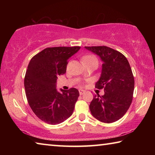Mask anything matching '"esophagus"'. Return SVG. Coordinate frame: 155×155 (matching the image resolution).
I'll return each mask as SVG.
<instances>
[{
	"mask_svg": "<svg viewBox=\"0 0 155 155\" xmlns=\"http://www.w3.org/2000/svg\"><path fill=\"white\" fill-rule=\"evenodd\" d=\"M85 91L83 90H79V94L80 95H83L84 94H85Z\"/></svg>",
	"mask_w": 155,
	"mask_h": 155,
	"instance_id": "obj_1",
	"label": "esophagus"
}]
</instances>
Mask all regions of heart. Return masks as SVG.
Instances as JSON below:
<instances>
[{
    "instance_id": "1",
    "label": "heart",
    "mask_w": 155,
    "mask_h": 155,
    "mask_svg": "<svg viewBox=\"0 0 155 155\" xmlns=\"http://www.w3.org/2000/svg\"><path fill=\"white\" fill-rule=\"evenodd\" d=\"M83 62L86 61H97L96 58L93 55H86L84 56L82 59Z\"/></svg>"
}]
</instances>
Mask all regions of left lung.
Returning <instances> with one entry per match:
<instances>
[{
	"label": "left lung",
	"instance_id": "left-lung-1",
	"mask_svg": "<svg viewBox=\"0 0 155 155\" xmlns=\"http://www.w3.org/2000/svg\"><path fill=\"white\" fill-rule=\"evenodd\" d=\"M85 48L103 63L96 87L104 88V94L94 96L90 104L91 114L102 122H114L124 116L133 100L135 81L130 64L122 53L109 47Z\"/></svg>",
	"mask_w": 155,
	"mask_h": 155
}]
</instances>
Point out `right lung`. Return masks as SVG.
Instances as JSON below:
<instances>
[{
	"label": "right lung",
	"mask_w": 155,
	"mask_h": 155,
	"mask_svg": "<svg viewBox=\"0 0 155 155\" xmlns=\"http://www.w3.org/2000/svg\"><path fill=\"white\" fill-rule=\"evenodd\" d=\"M80 46L47 48L34 56L25 78L26 96L31 109L44 122L55 125L71 116L79 92L57 89L58 75L66 72L68 60Z\"/></svg>",
	"instance_id": "1"
}]
</instances>
